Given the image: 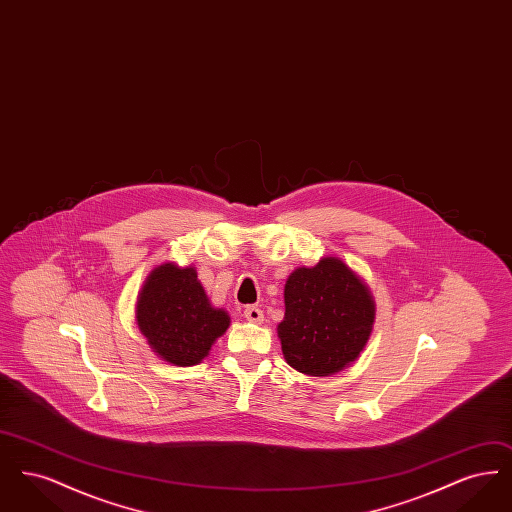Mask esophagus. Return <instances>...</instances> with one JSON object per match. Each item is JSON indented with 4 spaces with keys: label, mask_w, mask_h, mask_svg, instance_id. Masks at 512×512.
Wrapping results in <instances>:
<instances>
[{
    "label": "esophagus",
    "mask_w": 512,
    "mask_h": 512,
    "mask_svg": "<svg viewBox=\"0 0 512 512\" xmlns=\"http://www.w3.org/2000/svg\"><path fill=\"white\" fill-rule=\"evenodd\" d=\"M244 317L245 320H249V322H253V324H261V322L265 320L263 311H261L259 307H255V305H249V307H245Z\"/></svg>",
    "instance_id": "1"
}]
</instances>
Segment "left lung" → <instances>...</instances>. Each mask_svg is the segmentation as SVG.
<instances>
[{
    "label": "left lung",
    "instance_id": "8db88e82",
    "mask_svg": "<svg viewBox=\"0 0 512 512\" xmlns=\"http://www.w3.org/2000/svg\"><path fill=\"white\" fill-rule=\"evenodd\" d=\"M278 338L286 363L309 376H330L365 349L374 301L365 282L338 257L293 270L284 288Z\"/></svg>",
    "mask_w": 512,
    "mask_h": 512
}]
</instances>
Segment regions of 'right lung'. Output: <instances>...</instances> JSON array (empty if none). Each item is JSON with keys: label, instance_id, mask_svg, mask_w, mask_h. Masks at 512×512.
I'll return each instance as SVG.
<instances>
[{"label": "right lung", "instance_id": "right-lung-1", "mask_svg": "<svg viewBox=\"0 0 512 512\" xmlns=\"http://www.w3.org/2000/svg\"><path fill=\"white\" fill-rule=\"evenodd\" d=\"M136 320L151 349L167 363H201L220 338L230 317L215 309L194 267L165 263L153 268L138 295Z\"/></svg>", "mask_w": 512, "mask_h": 512}]
</instances>
